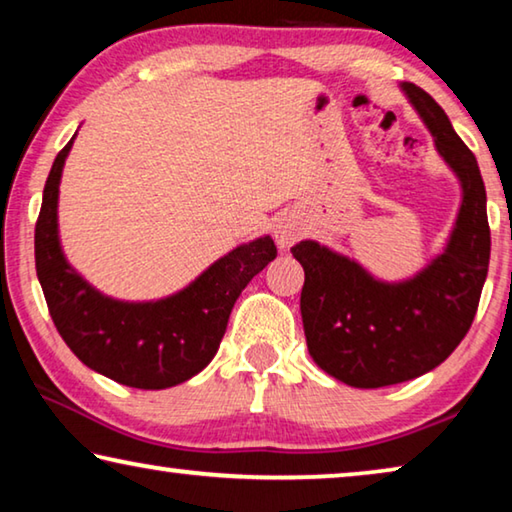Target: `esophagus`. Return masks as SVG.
<instances>
[{
    "mask_svg": "<svg viewBox=\"0 0 512 512\" xmlns=\"http://www.w3.org/2000/svg\"><path fill=\"white\" fill-rule=\"evenodd\" d=\"M301 234L303 225L294 213H282V216L276 218V223H273V239H276L280 248L294 246V243L301 239Z\"/></svg>",
    "mask_w": 512,
    "mask_h": 512,
    "instance_id": "obj_1",
    "label": "esophagus"
}]
</instances>
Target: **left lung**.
<instances>
[{"mask_svg":"<svg viewBox=\"0 0 512 512\" xmlns=\"http://www.w3.org/2000/svg\"><path fill=\"white\" fill-rule=\"evenodd\" d=\"M400 89L462 188L444 250L414 276L388 282L312 239L292 248L305 271L308 352L326 375L354 388L400 384L444 363L474 322L490 264L487 195L476 156L427 91L411 82Z\"/></svg>","mask_w":512,"mask_h":512,"instance_id":"8db88e82","label":"left lung"}]
</instances>
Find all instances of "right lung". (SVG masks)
<instances>
[{"mask_svg":"<svg viewBox=\"0 0 512 512\" xmlns=\"http://www.w3.org/2000/svg\"><path fill=\"white\" fill-rule=\"evenodd\" d=\"M75 135L59 151L43 188L34 253L50 317L71 352L117 384L160 391L195 377L216 356L239 294L278 250L269 234L216 259L190 285L156 301L98 292L68 264L59 241V183Z\"/></svg>","mask_w":512,"mask_h":512,"instance_id":"right-lung-1","label":"right lung"}]
</instances>
